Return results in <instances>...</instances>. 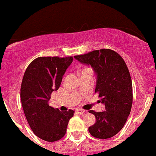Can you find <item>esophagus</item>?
Instances as JSON below:
<instances>
[{"instance_id":"obj_1","label":"esophagus","mask_w":156,"mask_h":156,"mask_svg":"<svg viewBox=\"0 0 156 156\" xmlns=\"http://www.w3.org/2000/svg\"><path fill=\"white\" fill-rule=\"evenodd\" d=\"M85 112H86V111L83 110V109H81V108L76 109V112H77L78 114H80V115H83V114L85 113Z\"/></svg>"}]
</instances>
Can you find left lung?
<instances>
[{"label":"left lung","mask_w":156,"mask_h":156,"mask_svg":"<svg viewBox=\"0 0 156 156\" xmlns=\"http://www.w3.org/2000/svg\"><path fill=\"white\" fill-rule=\"evenodd\" d=\"M83 64L93 69L96 76L95 92H98L105 111H89L95 123L89 127L92 136L108 139L116 135L125 124L133 103L132 80L124 59L115 51L101 49L74 56Z\"/></svg>","instance_id":"8db88e82"}]
</instances>
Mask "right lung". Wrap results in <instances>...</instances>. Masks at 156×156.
I'll return each instance as SVG.
<instances>
[{
	"mask_svg": "<svg viewBox=\"0 0 156 156\" xmlns=\"http://www.w3.org/2000/svg\"><path fill=\"white\" fill-rule=\"evenodd\" d=\"M72 57H40L26 68L20 89L24 114L35 136L47 142L61 140L65 135L73 110L61 112L49 105L52 92L60 87Z\"/></svg>",
	"mask_w": 156,
	"mask_h": 156,
	"instance_id": "right-lung-1",
	"label": "right lung"
}]
</instances>
